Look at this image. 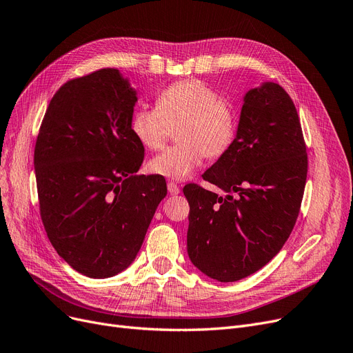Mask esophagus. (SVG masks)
I'll return each mask as SVG.
<instances>
[{
  "instance_id": "1",
  "label": "esophagus",
  "mask_w": 353,
  "mask_h": 353,
  "mask_svg": "<svg viewBox=\"0 0 353 353\" xmlns=\"http://www.w3.org/2000/svg\"><path fill=\"white\" fill-rule=\"evenodd\" d=\"M167 189H168V193H170V194H179V193H180V188L176 185L174 181H170V183H168V185H167Z\"/></svg>"
}]
</instances>
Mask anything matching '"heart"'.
I'll return each instance as SVG.
<instances>
[{
  "label": "heart",
  "mask_w": 353,
  "mask_h": 353,
  "mask_svg": "<svg viewBox=\"0 0 353 353\" xmlns=\"http://www.w3.org/2000/svg\"><path fill=\"white\" fill-rule=\"evenodd\" d=\"M177 128L179 145L148 163L150 170L170 180H185L201 167L203 156L218 159L231 148L238 128L235 106L208 83L185 79L163 89L156 108L132 114L131 130L145 148H163Z\"/></svg>",
  "instance_id": "obj_1"
}]
</instances>
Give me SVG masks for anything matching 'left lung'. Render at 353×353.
<instances>
[{"label":"left lung","mask_w":353,"mask_h":353,"mask_svg":"<svg viewBox=\"0 0 353 353\" xmlns=\"http://www.w3.org/2000/svg\"><path fill=\"white\" fill-rule=\"evenodd\" d=\"M203 179L222 193L190 183L192 264L221 283L261 270L296 225L307 179V154L296 106L274 82L243 97L235 140Z\"/></svg>","instance_id":"obj_1"}]
</instances>
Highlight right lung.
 <instances>
[{
  "mask_svg": "<svg viewBox=\"0 0 353 353\" xmlns=\"http://www.w3.org/2000/svg\"><path fill=\"white\" fill-rule=\"evenodd\" d=\"M137 90L118 69L72 79L52 98L34 148L41 221L57 254L90 279L128 268L167 194L135 173L144 145L131 130Z\"/></svg>",
  "mask_w": 353,
  "mask_h": 353,
  "instance_id": "right-lung-1",
  "label": "right lung"
}]
</instances>
